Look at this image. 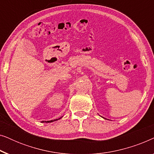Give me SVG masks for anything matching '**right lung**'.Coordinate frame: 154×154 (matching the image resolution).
I'll use <instances>...</instances> for the list:
<instances>
[{"label": "right lung", "mask_w": 154, "mask_h": 154, "mask_svg": "<svg viewBox=\"0 0 154 154\" xmlns=\"http://www.w3.org/2000/svg\"><path fill=\"white\" fill-rule=\"evenodd\" d=\"M62 117H61V118H60V119H54V120H52V121H42L43 122V123H44V122H45V123H51V122H54V121H57V120H59V119H62Z\"/></svg>", "instance_id": "1"}]
</instances>
